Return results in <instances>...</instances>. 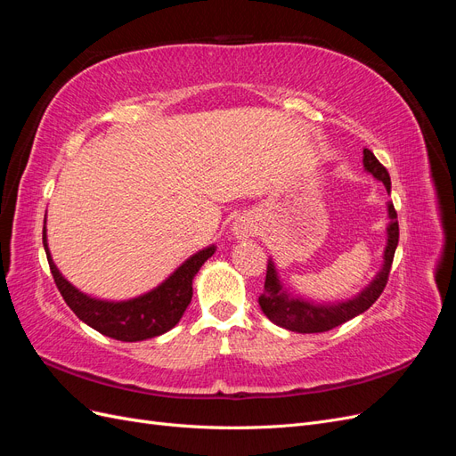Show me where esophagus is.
I'll return each mask as SVG.
<instances>
[{
  "label": "esophagus",
  "mask_w": 456,
  "mask_h": 456,
  "mask_svg": "<svg viewBox=\"0 0 456 456\" xmlns=\"http://www.w3.org/2000/svg\"><path fill=\"white\" fill-rule=\"evenodd\" d=\"M233 233H236L238 240H249L256 233V228L249 218H240L236 220V224H233Z\"/></svg>",
  "instance_id": "1"
}]
</instances>
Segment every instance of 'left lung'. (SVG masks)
<instances>
[{
	"label": "left lung",
	"instance_id": "8db88e82",
	"mask_svg": "<svg viewBox=\"0 0 456 456\" xmlns=\"http://www.w3.org/2000/svg\"><path fill=\"white\" fill-rule=\"evenodd\" d=\"M363 167L367 173L375 176L377 181H380L390 194V175L369 148L363 150ZM388 216L390 224L386 228V232H388V243H386L384 249V265L380 272L375 275V280H372L362 293H357L350 300L337 302V305H315V302L291 297L283 289L278 270H275L270 258L266 268L265 293L258 297V305L268 320L283 329L295 330V333H325V330H330L350 322L352 317L363 314L375 305L377 298L382 295L386 283H388L395 247L399 241V224L394 203H388Z\"/></svg>",
	"mask_w": 456,
	"mask_h": 456
}]
</instances>
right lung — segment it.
<instances>
[{
	"mask_svg": "<svg viewBox=\"0 0 456 456\" xmlns=\"http://www.w3.org/2000/svg\"><path fill=\"white\" fill-rule=\"evenodd\" d=\"M44 247L53 280L57 283L66 305L70 306V310L81 322L87 323L94 330H99L101 335L121 342H136L159 337L181 322V317L191 300V281H194V275L200 272L203 262L215 253V245L205 247V249L184 260L167 280L156 289H151V291L131 300L110 302L93 298L77 291L70 281L62 278V273L59 272L49 253L45 226Z\"/></svg>",
	"mask_w": 456,
	"mask_h": 456,
	"instance_id": "right-lung-1",
	"label": "right lung"
}]
</instances>
